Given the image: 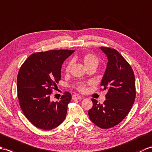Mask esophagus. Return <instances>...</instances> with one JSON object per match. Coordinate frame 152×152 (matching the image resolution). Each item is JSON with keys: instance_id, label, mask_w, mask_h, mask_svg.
<instances>
[{"instance_id": "1", "label": "esophagus", "mask_w": 152, "mask_h": 152, "mask_svg": "<svg viewBox=\"0 0 152 152\" xmlns=\"http://www.w3.org/2000/svg\"><path fill=\"white\" fill-rule=\"evenodd\" d=\"M82 99V96H80L78 95H74L72 96V99Z\"/></svg>"}]
</instances>
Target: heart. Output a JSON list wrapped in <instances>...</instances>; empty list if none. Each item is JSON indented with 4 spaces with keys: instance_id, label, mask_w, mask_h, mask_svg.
<instances>
[{
    "instance_id": "heart-1",
    "label": "heart",
    "mask_w": 152,
    "mask_h": 152,
    "mask_svg": "<svg viewBox=\"0 0 152 152\" xmlns=\"http://www.w3.org/2000/svg\"><path fill=\"white\" fill-rule=\"evenodd\" d=\"M82 61L83 63L84 64L85 66L88 69V68L91 67V66H95L96 67L99 64V59L98 57L94 54L92 53H86L82 57ZM72 61H69L68 62L66 65L65 66V71L67 72H69L70 69V67L72 66ZM77 89H78L80 91H85L86 89V86L84 83H80L77 86Z\"/></svg>"
}]
</instances>
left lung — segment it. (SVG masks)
Masks as SVG:
<instances>
[{
  "instance_id": "8db88e82",
  "label": "left lung",
  "mask_w": 152,
  "mask_h": 152,
  "mask_svg": "<svg viewBox=\"0 0 152 152\" xmlns=\"http://www.w3.org/2000/svg\"><path fill=\"white\" fill-rule=\"evenodd\" d=\"M108 58V63L101 86L108 89L103 104L92 99L88 111L90 120L102 129L119 124L131 110L136 97L135 80L130 64L117 50L100 48Z\"/></svg>"
}]
</instances>
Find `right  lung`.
Here are the masks:
<instances>
[{"label":"right lung","mask_w":152,"mask_h":152,"mask_svg":"<svg viewBox=\"0 0 152 152\" xmlns=\"http://www.w3.org/2000/svg\"><path fill=\"white\" fill-rule=\"evenodd\" d=\"M74 50H59L31 55L19 70L17 78L19 105L28 120L35 127L51 130L66 118L72 99L64 92L59 101H50L52 89L61 80V67Z\"/></svg>","instance_id":"1"}]
</instances>
